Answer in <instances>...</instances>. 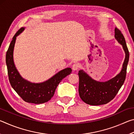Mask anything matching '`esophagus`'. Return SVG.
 I'll use <instances>...</instances> for the list:
<instances>
[{
    "mask_svg": "<svg viewBox=\"0 0 134 134\" xmlns=\"http://www.w3.org/2000/svg\"><path fill=\"white\" fill-rule=\"evenodd\" d=\"M79 67H80V65H79V63H74V64L72 65V69L74 71H76V70H77L79 69Z\"/></svg>",
    "mask_w": 134,
    "mask_h": 134,
    "instance_id": "esophagus-1",
    "label": "esophagus"
}]
</instances>
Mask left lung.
Wrapping results in <instances>:
<instances>
[{"label":"left lung","mask_w":134,"mask_h":134,"mask_svg":"<svg viewBox=\"0 0 134 134\" xmlns=\"http://www.w3.org/2000/svg\"><path fill=\"white\" fill-rule=\"evenodd\" d=\"M115 38L122 46L125 58L121 72L106 81L94 80L89 74L80 70L79 71V93L81 99L88 105H101L106 104L114 98L125 80L130 54L124 35L118 29H115Z\"/></svg>","instance_id":"left-lung-1"}]
</instances>
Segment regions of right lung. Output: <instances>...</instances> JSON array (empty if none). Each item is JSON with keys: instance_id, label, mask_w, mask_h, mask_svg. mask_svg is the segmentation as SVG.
<instances>
[{"instance_id": "obj_1", "label": "right lung", "mask_w": 134, "mask_h": 134, "mask_svg": "<svg viewBox=\"0 0 134 134\" xmlns=\"http://www.w3.org/2000/svg\"><path fill=\"white\" fill-rule=\"evenodd\" d=\"M25 28L22 27L15 34L6 55L9 80L15 91L28 103L41 104L49 101L54 96L58 84L72 71L71 68L60 70L48 80L41 83H32L24 79L18 71L13 61V50L16 37Z\"/></svg>"}]
</instances>
